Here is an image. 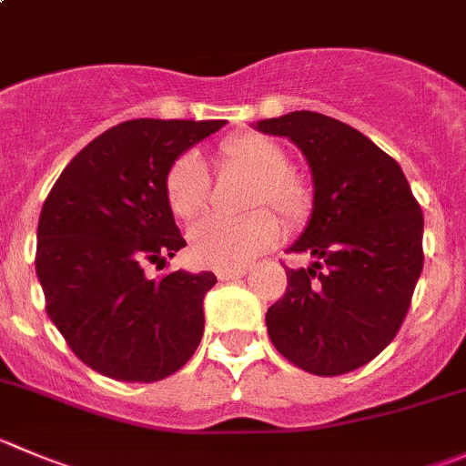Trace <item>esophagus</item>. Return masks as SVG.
Wrapping results in <instances>:
<instances>
[{
	"label": "esophagus",
	"instance_id": "obj_1",
	"mask_svg": "<svg viewBox=\"0 0 466 466\" xmlns=\"http://www.w3.org/2000/svg\"><path fill=\"white\" fill-rule=\"evenodd\" d=\"M246 275V268H218L216 270V278L220 279V282H228V279H238Z\"/></svg>",
	"mask_w": 466,
	"mask_h": 466
}]
</instances>
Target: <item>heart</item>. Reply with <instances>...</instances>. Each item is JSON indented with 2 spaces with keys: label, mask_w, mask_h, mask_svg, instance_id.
Listing matches in <instances>:
<instances>
[{
  "label": "heart",
  "mask_w": 466,
  "mask_h": 466,
  "mask_svg": "<svg viewBox=\"0 0 466 466\" xmlns=\"http://www.w3.org/2000/svg\"><path fill=\"white\" fill-rule=\"evenodd\" d=\"M218 168L250 177L248 207H270L287 228H300L314 211V188L305 175L289 168L282 147L261 134H237L218 147ZM166 202L182 220L207 209L211 182L196 155H182L170 164L164 182ZM279 238V223L268 209H255L243 218L209 216L188 234L191 257L211 268H241L264 255Z\"/></svg>",
  "instance_id": "obj_1"
}]
</instances>
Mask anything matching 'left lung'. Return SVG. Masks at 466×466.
I'll return each mask as SVG.
<instances>
[{
	"label": "left lung",
	"mask_w": 466,
	"mask_h": 466,
	"mask_svg": "<svg viewBox=\"0 0 466 466\" xmlns=\"http://www.w3.org/2000/svg\"><path fill=\"white\" fill-rule=\"evenodd\" d=\"M287 137L314 177L309 225L289 252L287 293L266 311L278 353L314 376L355 371L399 334L423 268V214L400 166L362 132L323 113L257 123Z\"/></svg>",
	"instance_id": "left-lung-1"
}]
</instances>
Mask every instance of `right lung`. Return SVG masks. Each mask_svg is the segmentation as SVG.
Segmentation results:
<instances>
[{
	"label": "right lung",
	"mask_w": 466,
	"mask_h": 466,
	"mask_svg": "<svg viewBox=\"0 0 466 466\" xmlns=\"http://www.w3.org/2000/svg\"><path fill=\"white\" fill-rule=\"evenodd\" d=\"M225 120L120 123L90 141L54 182L38 220L35 275L72 353L102 376L157 382L196 353L216 275L164 268L187 246L166 202V173Z\"/></svg>",
	"instance_id": "1"
}]
</instances>
